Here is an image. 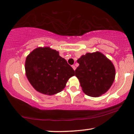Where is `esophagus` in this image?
I'll use <instances>...</instances> for the list:
<instances>
[{
    "label": "esophagus",
    "mask_w": 134,
    "mask_h": 134,
    "mask_svg": "<svg viewBox=\"0 0 134 134\" xmlns=\"http://www.w3.org/2000/svg\"><path fill=\"white\" fill-rule=\"evenodd\" d=\"M71 67H72V68L74 70H76V67L75 66V65H72V66H71Z\"/></svg>",
    "instance_id": "esophagus-1"
}]
</instances>
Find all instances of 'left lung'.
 Wrapping results in <instances>:
<instances>
[{
	"label": "left lung",
	"instance_id": "8db88e82",
	"mask_svg": "<svg viewBox=\"0 0 134 134\" xmlns=\"http://www.w3.org/2000/svg\"><path fill=\"white\" fill-rule=\"evenodd\" d=\"M77 62L79 65L76 69L75 76L83 93L96 97L110 88L115 79V67L104 55L99 52L87 53Z\"/></svg>",
	"mask_w": 134,
	"mask_h": 134
}]
</instances>
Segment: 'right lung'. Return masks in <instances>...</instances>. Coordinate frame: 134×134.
I'll use <instances>...</instances> for the list:
<instances>
[{
  "label": "right lung",
  "mask_w": 134,
  "mask_h": 134,
  "mask_svg": "<svg viewBox=\"0 0 134 134\" xmlns=\"http://www.w3.org/2000/svg\"><path fill=\"white\" fill-rule=\"evenodd\" d=\"M25 71L35 90L47 95L61 92L70 77L75 75L73 68L58 52L49 47H38L27 55Z\"/></svg>",
  "instance_id": "1"
}]
</instances>
